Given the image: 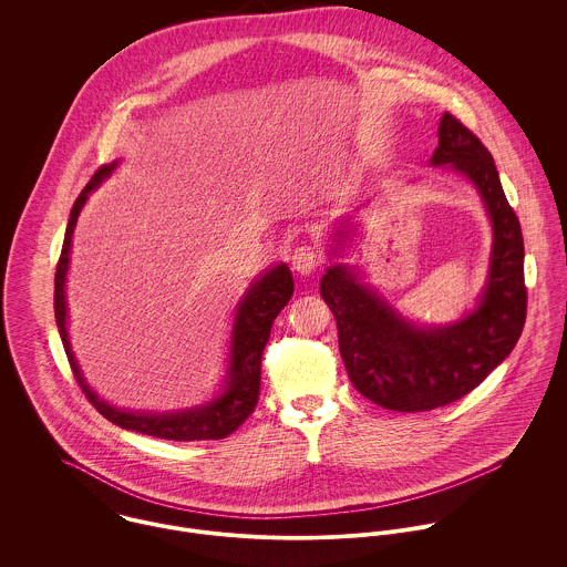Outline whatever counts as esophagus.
<instances>
[{
    "instance_id": "34e87169",
    "label": "esophagus",
    "mask_w": 567,
    "mask_h": 567,
    "mask_svg": "<svg viewBox=\"0 0 567 567\" xmlns=\"http://www.w3.org/2000/svg\"><path fill=\"white\" fill-rule=\"evenodd\" d=\"M321 264V255L317 248L303 244V246H297L295 252H292V268L299 272V275H310L319 268Z\"/></svg>"
}]
</instances>
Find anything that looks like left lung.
Wrapping results in <instances>:
<instances>
[{
  "instance_id": "obj_1",
  "label": "left lung",
  "mask_w": 567,
  "mask_h": 567,
  "mask_svg": "<svg viewBox=\"0 0 567 567\" xmlns=\"http://www.w3.org/2000/svg\"><path fill=\"white\" fill-rule=\"evenodd\" d=\"M430 162L465 174L485 200L493 250L478 308L458 323L425 329L402 319L342 264L327 268L321 279L351 384L373 404L400 412L434 410L474 391L513 351L526 323L522 227L491 153L458 117L445 113Z\"/></svg>"
}]
</instances>
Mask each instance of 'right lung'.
Here are the masks:
<instances>
[{"instance_id":"add662e5","label":"right lung","mask_w":567,"mask_h":567,"mask_svg":"<svg viewBox=\"0 0 567 567\" xmlns=\"http://www.w3.org/2000/svg\"><path fill=\"white\" fill-rule=\"evenodd\" d=\"M117 162L102 165L91 181L84 185L81 196L76 198L65 240H63V250L56 264V277H54V317L59 324V333L70 360V367L74 371V378L84 393V398L95 405V410L106 416L111 423L133 430L140 434L157 436V439H167V441H207V439H225L234 430H238L248 414L255 410L257 400H259V382H261V353L264 347L270 338L272 321L279 317V312L288 306L292 292H295V281L290 275V268L286 264H279L264 272L246 292L236 323H234V333H231V360H229V373H227V386L225 393L200 408H189L181 412H163V414H146V412H126L115 405H109L102 402L86 384L82 378L79 362L72 353L70 338H68V306H65V277H68V266H70V250H72V236L74 227L79 220L82 205L89 196V192L100 185L113 169Z\"/></svg>"}]
</instances>
